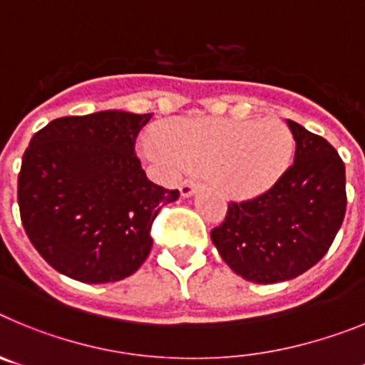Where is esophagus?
Segmentation results:
<instances>
[{
    "mask_svg": "<svg viewBox=\"0 0 365 365\" xmlns=\"http://www.w3.org/2000/svg\"><path fill=\"white\" fill-rule=\"evenodd\" d=\"M195 188H197V185H195L193 180H185V182L180 185V195H182V197H190V195H193Z\"/></svg>",
    "mask_w": 365,
    "mask_h": 365,
    "instance_id": "esophagus-1",
    "label": "esophagus"
}]
</instances>
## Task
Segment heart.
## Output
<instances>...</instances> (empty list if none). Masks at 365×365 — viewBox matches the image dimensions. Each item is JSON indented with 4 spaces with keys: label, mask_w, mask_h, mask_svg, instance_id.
Here are the masks:
<instances>
[{
    "label": "heart",
    "mask_w": 365,
    "mask_h": 365,
    "mask_svg": "<svg viewBox=\"0 0 365 365\" xmlns=\"http://www.w3.org/2000/svg\"><path fill=\"white\" fill-rule=\"evenodd\" d=\"M140 153L160 166L185 164L210 172L215 185L234 197H254L272 188L294 157L289 125L269 120L180 118L140 140Z\"/></svg>",
    "instance_id": "obj_1"
}]
</instances>
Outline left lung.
<instances>
[{"instance_id":"1","label":"left lung","mask_w":365,"mask_h":365,"mask_svg":"<svg viewBox=\"0 0 365 365\" xmlns=\"http://www.w3.org/2000/svg\"><path fill=\"white\" fill-rule=\"evenodd\" d=\"M294 164L265 193L230 202L210 234L222 261L254 283H279L327 254L346 215V164L325 138L287 120Z\"/></svg>"}]
</instances>
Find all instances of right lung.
<instances>
[{"instance_id": "1", "label": "right lung", "mask_w": 365, "mask_h": 365, "mask_svg": "<svg viewBox=\"0 0 365 365\" xmlns=\"http://www.w3.org/2000/svg\"><path fill=\"white\" fill-rule=\"evenodd\" d=\"M151 113L62 117L25 150L18 205L29 240L54 270L83 283L128 278L150 256V230L179 190L155 185L135 155Z\"/></svg>"}]
</instances>
